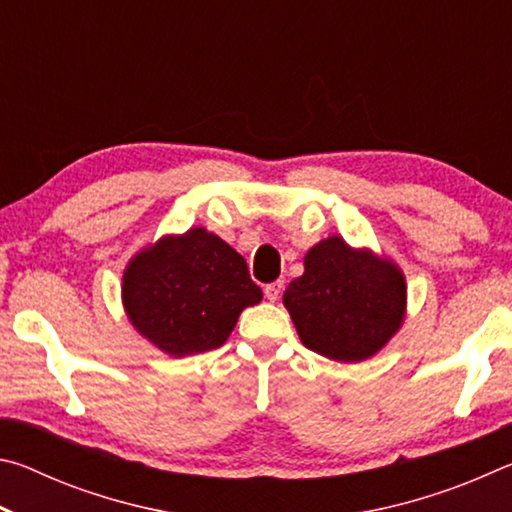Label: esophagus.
Here are the masks:
<instances>
[{"mask_svg": "<svg viewBox=\"0 0 512 512\" xmlns=\"http://www.w3.org/2000/svg\"><path fill=\"white\" fill-rule=\"evenodd\" d=\"M280 293H282V282L280 280L266 284V287H264V296L271 300V302H275L277 298H280Z\"/></svg>", "mask_w": 512, "mask_h": 512, "instance_id": "1", "label": "esophagus"}]
</instances>
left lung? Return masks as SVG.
<instances>
[{"instance_id": "left-lung-1", "label": "left lung", "mask_w": 512, "mask_h": 512, "mask_svg": "<svg viewBox=\"0 0 512 512\" xmlns=\"http://www.w3.org/2000/svg\"><path fill=\"white\" fill-rule=\"evenodd\" d=\"M406 284L395 264L329 237L309 250L305 273L284 291L300 341L334 361H363L404 320Z\"/></svg>"}]
</instances>
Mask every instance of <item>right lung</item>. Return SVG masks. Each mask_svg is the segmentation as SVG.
<instances>
[{
  "instance_id": "obj_1",
  "label": "right lung",
  "mask_w": 512,
  "mask_h": 512,
  "mask_svg": "<svg viewBox=\"0 0 512 512\" xmlns=\"http://www.w3.org/2000/svg\"><path fill=\"white\" fill-rule=\"evenodd\" d=\"M121 293L137 332L173 357L219 348L241 311L262 300L246 259L205 228L142 250Z\"/></svg>"
}]
</instances>
